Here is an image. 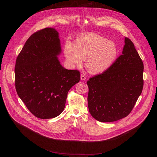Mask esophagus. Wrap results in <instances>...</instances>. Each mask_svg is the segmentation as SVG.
Returning <instances> with one entry per match:
<instances>
[{
  "mask_svg": "<svg viewBox=\"0 0 157 157\" xmlns=\"http://www.w3.org/2000/svg\"><path fill=\"white\" fill-rule=\"evenodd\" d=\"M81 79L82 81L86 79V75H84V74H81Z\"/></svg>",
  "mask_w": 157,
  "mask_h": 157,
  "instance_id": "esophagus-1",
  "label": "esophagus"
}]
</instances>
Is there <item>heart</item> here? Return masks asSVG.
I'll list each match as a JSON object with an SVG mask.
<instances>
[{
	"mask_svg": "<svg viewBox=\"0 0 157 157\" xmlns=\"http://www.w3.org/2000/svg\"><path fill=\"white\" fill-rule=\"evenodd\" d=\"M65 57L72 66H81L86 59V68L94 74L109 69L118 55L116 44L106 38L96 33L78 36L75 44L67 41L64 47Z\"/></svg>",
	"mask_w": 157,
	"mask_h": 157,
	"instance_id": "obj_1",
	"label": "heart"
}]
</instances>
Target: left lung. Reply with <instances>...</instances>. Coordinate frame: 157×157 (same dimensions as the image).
Here are the masks:
<instances>
[{
	"label": "left lung",
	"instance_id": "left-lung-1",
	"mask_svg": "<svg viewBox=\"0 0 157 157\" xmlns=\"http://www.w3.org/2000/svg\"><path fill=\"white\" fill-rule=\"evenodd\" d=\"M143 73V61L133 42L125 38L122 55L105 71L87 82L91 116L102 122L127 117L142 92Z\"/></svg>",
	"mask_w": 157,
	"mask_h": 157
}]
</instances>
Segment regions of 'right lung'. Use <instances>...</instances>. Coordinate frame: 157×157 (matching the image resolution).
I'll use <instances>...</instances> for the list:
<instances>
[{
  "instance_id": "add662e5",
  "label": "right lung",
  "mask_w": 157,
  "mask_h": 157,
  "mask_svg": "<svg viewBox=\"0 0 157 157\" xmlns=\"http://www.w3.org/2000/svg\"><path fill=\"white\" fill-rule=\"evenodd\" d=\"M58 32L40 30L27 40L17 56L15 84L18 96L35 117L52 119L63 111L70 89L80 79V72L60 64Z\"/></svg>"
}]
</instances>
